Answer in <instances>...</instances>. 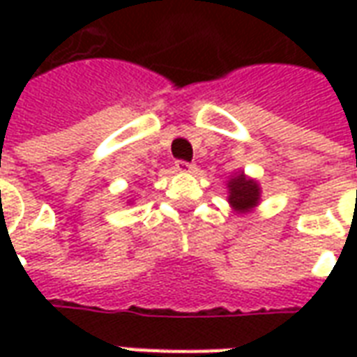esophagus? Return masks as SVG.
<instances>
[{"instance_id":"obj_1","label":"esophagus","mask_w":357,"mask_h":357,"mask_svg":"<svg viewBox=\"0 0 357 357\" xmlns=\"http://www.w3.org/2000/svg\"><path fill=\"white\" fill-rule=\"evenodd\" d=\"M176 170L181 172V174H191V172H195L197 168H195V164H189V162H183V160H178V162H176Z\"/></svg>"}]
</instances>
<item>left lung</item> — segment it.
I'll list each match as a JSON object with an SVG mask.
<instances>
[{
    "label": "left lung",
    "instance_id": "obj_1",
    "mask_svg": "<svg viewBox=\"0 0 357 357\" xmlns=\"http://www.w3.org/2000/svg\"><path fill=\"white\" fill-rule=\"evenodd\" d=\"M262 201V187L256 179L248 178L243 170L227 179V202L233 212L248 214Z\"/></svg>",
    "mask_w": 357,
    "mask_h": 357
}]
</instances>
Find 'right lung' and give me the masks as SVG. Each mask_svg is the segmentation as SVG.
Segmentation results:
<instances>
[{
    "label": "right lung",
    "mask_w": 357,
    "mask_h": 357,
    "mask_svg": "<svg viewBox=\"0 0 357 357\" xmlns=\"http://www.w3.org/2000/svg\"><path fill=\"white\" fill-rule=\"evenodd\" d=\"M132 202H133V201H132V199H130V201H128V204H132Z\"/></svg>",
    "instance_id": "right-lung-1"
}]
</instances>
